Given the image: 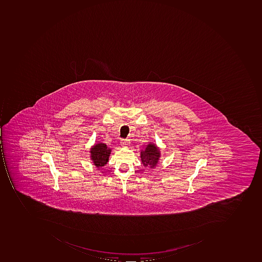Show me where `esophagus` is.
<instances>
[{"label": "esophagus", "mask_w": 262, "mask_h": 262, "mask_svg": "<svg viewBox=\"0 0 262 262\" xmlns=\"http://www.w3.org/2000/svg\"><path fill=\"white\" fill-rule=\"evenodd\" d=\"M127 143H128V140H127V139H122L121 140H120V144H121V145H123V146L127 145Z\"/></svg>", "instance_id": "34e87169"}]
</instances>
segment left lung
Returning a JSON list of instances; mask_svg holds the SVG:
<instances>
[{"mask_svg":"<svg viewBox=\"0 0 262 262\" xmlns=\"http://www.w3.org/2000/svg\"><path fill=\"white\" fill-rule=\"evenodd\" d=\"M141 161L145 168H154L161 158L159 148L154 143L145 145V149L141 151Z\"/></svg>","mask_w":262,"mask_h":262,"instance_id":"1","label":"left lung"}]
</instances>
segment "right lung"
Here are the masks:
<instances>
[{
	"label": "right lung",
	"instance_id": "add662e5",
	"mask_svg": "<svg viewBox=\"0 0 262 262\" xmlns=\"http://www.w3.org/2000/svg\"><path fill=\"white\" fill-rule=\"evenodd\" d=\"M90 152H91V161H93L94 165L96 166L98 170H101V168L102 170V167H104L108 161L111 149L107 146L106 144L99 142L93 145Z\"/></svg>",
	"mask_w": 262,
	"mask_h": 262
}]
</instances>
